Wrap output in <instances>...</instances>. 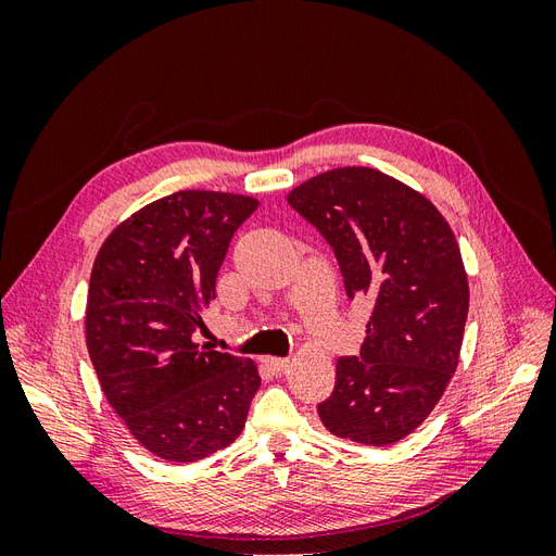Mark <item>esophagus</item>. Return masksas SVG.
Instances as JSON below:
<instances>
[{
    "label": "esophagus",
    "instance_id": "esophagus-1",
    "mask_svg": "<svg viewBox=\"0 0 556 556\" xmlns=\"http://www.w3.org/2000/svg\"><path fill=\"white\" fill-rule=\"evenodd\" d=\"M264 364L268 366V371H271V374H276V376H280V374H285V371H288V366H290V359H280V357H268V359H264Z\"/></svg>",
    "mask_w": 556,
    "mask_h": 556
}]
</instances>
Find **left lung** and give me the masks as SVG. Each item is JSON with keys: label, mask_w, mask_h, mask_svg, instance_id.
<instances>
[{"label": "left lung", "mask_w": 556, "mask_h": 556, "mask_svg": "<svg viewBox=\"0 0 556 556\" xmlns=\"http://www.w3.org/2000/svg\"><path fill=\"white\" fill-rule=\"evenodd\" d=\"M288 201L333 248L348 296L371 301L359 357L336 362L319 419L339 439L394 445L457 371L468 315L457 239L425 194L368 166L313 176Z\"/></svg>", "instance_id": "1"}]
</instances>
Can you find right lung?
Masks as SVG:
<instances>
[{"label":"right lung","instance_id":"right-lung-1","mask_svg":"<svg viewBox=\"0 0 556 556\" xmlns=\"http://www.w3.org/2000/svg\"><path fill=\"white\" fill-rule=\"evenodd\" d=\"M255 197L180 190L131 213L99 248L86 343L99 384L155 457L192 464L241 435L260 390L252 359L199 348L229 241Z\"/></svg>","mask_w":556,"mask_h":556}]
</instances>
